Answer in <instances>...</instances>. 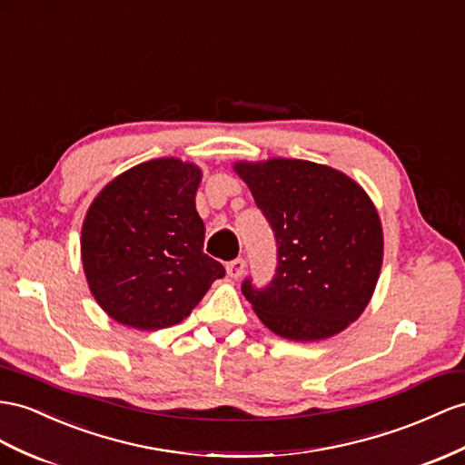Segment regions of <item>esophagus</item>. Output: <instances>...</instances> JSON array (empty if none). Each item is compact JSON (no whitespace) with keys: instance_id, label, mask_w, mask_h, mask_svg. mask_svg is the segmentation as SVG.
I'll return each instance as SVG.
<instances>
[{"instance_id":"obj_1","label":"esophagus","mask_w":465,"mask_h":465,"mask_svg":"<svg viewBox=\"0 0 465 465\" xmlns=\"http://www.w3.org/2000/svg\"><path fill=\"white\" fill-rule=\"evenodd\" d=\"M225 271H228V275L232 279H240L243 275V271H245V261L243 259H233V261H230L228 265H225Z\"/></svg>"}]
</instances>
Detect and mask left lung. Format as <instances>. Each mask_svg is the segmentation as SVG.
Instances as JSON below:
<instances>
[{
    "label": "left lung",
    "instance_id": "8db88e82",
    "mask_svg": "<svg viewBox=\"0 0 465 465\" xmlns=\"http://www.w3.org/2000/svg\"><path fill=\"white\" fill-rule=\"evenodd\" d=\"M277 240V272L242 291L277 336L318 341L361 316L383 265L377 208L353 178L301 159L233 163Z\"/></svg>",
    "mask_w": 465,
    "mask_h": 465
}]
</instances>
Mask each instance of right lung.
Masks as SVG:
<instances>
[{
    "instance_id": "obj_1",
    "label": "right lung",
    "mask_w": 465,
    "mask_h": 465,
    "mask_svg": "<svg viewBox=\"0 0 465 465\" xmlns=\"http://www.w3.org/2000/svg\"><path fill=\"white\" fill-rule=\"evenodd\" d=\"M200 181L194 163L153 159L115 176L94 198L82 223V267L92 296L115 322L174 326L225 275L204 253Z\"/></svg>"
}]
</instances>
